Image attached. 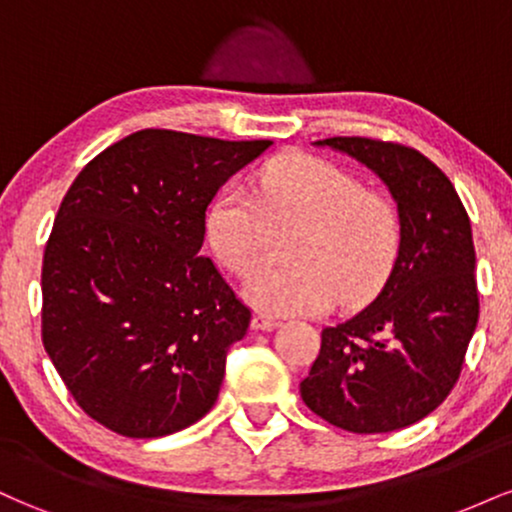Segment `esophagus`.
<instances>
[{
  "label": "esophagus",
  "mask_w": 512,
  "mask_h": 512,
  "mask_svg": "<svg viewBox=\"0 0 512 512\" xmlns=\"http://www.w3.org/2000/svg\"><path fill=\"white\" fill-rule=\"evenodd\" d=\"M281 322L276 320V317H272V315H267V313H255V317H252V327H255V330H260V332H269V330H274V327H279Z\"/></svg>",
  "instance_id": "obj_1"
}]
</instances>
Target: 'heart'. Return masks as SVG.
I'll return each mask as SVG.
<instances>
[{
  "mask_svg": "<svg viewBox=\"0 0 512 512\" xmlns=\"http://www.w3.org/2000/svg\"><path fill=\"white\" fill-rule=\"evenodd\" d=\"M296 231L286 267L252 276L248 293L276 315H313L383 289L402 245L395 204L356 175L313 156H284L260 170L255 197L231 185L216 197L207 236L238 276L269 260L276 236Z\"/></svg>",
  "mask_w": 512,
  "mask_h": 512,
  "instance_id": "obj_1",
  "label": "heart"
}]
</instances>
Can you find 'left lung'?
I'll use <instances>...</instances> for the list:
<instances>
[{"instance_id": "obj_1", "label": "left lung", "mask_w": 512, "mask_h": 512, "mask_svg": "<svg viewBox=\"0 0 512 512\" xmlns=\"http://www.w3.org/2000/svg\"><path fill=\"white\" fill-rule=\"evenodd\" d=\"M366 163L390 187L402 245L383 291L322 330L305 407L351 433H390L431 414L462 373L477 330V255L467 209L421 151L368 137L315 142Z\"/></svg>"}]
</instances>
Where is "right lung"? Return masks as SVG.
Here are the masks:
<instances>
[{
  "label": "right lung",
  "instance_id": "right-lung-1",
  "mask_svg": "<svg viewBox=\"0 0 512 512\" xmlns=\"http://www.w3.org/2000/svg\"><path fill=\"white\" fill-rule=\"evenodd\" d=\"M269 139L142 129L64 195L43 255V346L74 402L127 438L202 419L250 308L202 257L207 207Z\"/></svg>",
  "mask_w": 512,
  "mask_h": 512
}]
</instances>
